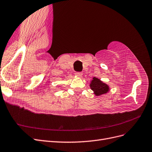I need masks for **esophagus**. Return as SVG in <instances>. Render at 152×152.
I'll list each match as a JSON object with an SVG mask.
<instances>
[{"label": "esophagus", "mask_w": 152, "mask_h": 152, "mask_svg": "<svg viewBox=\"0 0 152 152\" xmlns=\"http://www.w3.org/2000/svg\"><path fill=\"white\" fill-rule=\"evenodd\" d=\"M75 75L76 76H77V77H81V76L82 75V73L76 72L75 73Z\"/></svg>", "instance_id": "1"}]
</instances>
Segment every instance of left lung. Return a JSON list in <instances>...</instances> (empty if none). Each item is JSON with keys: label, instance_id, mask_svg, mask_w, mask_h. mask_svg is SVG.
I'll list each match as a JSON object with an SVG mask.
<instances>
[{"label": "left lung", "instance_id": "left-lung-1", "mask_svg": "<svg viewBox=\"0 0 152 152\" xmlns=\"http://www.w3.org/2000/svg\"><path fill=\"white\" fill-rule=\"evenodd\" d=\"M90 87L94 91L96 96H101L102 94H106L109 91V87L106 83L102 82L100 79L94 77L91 82Z\"/></svg>", "mask_w": 152, "mask_h": 152}]
</instances>
